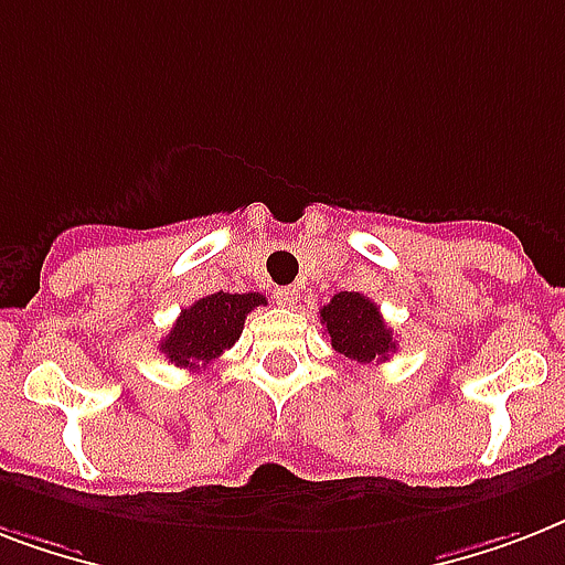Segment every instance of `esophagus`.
I'll return each instance as SVG.
<instances>
[{"instance_id": "34e87169", "label": "esophagus", "mask_w": 565, "mask_h": 565, "mask_svg": "<svg viewBox=\"0 0 565 565\" xmlns=\"http://www.w3.org/2000/svg\"><path fill=\"white\" fill-rule=\"evenodd\" d=\"M299 299H301L299 287H281V290L275 292V301H278V305H284V308H292V305H296Z\"/></svg>"}]
</instances>
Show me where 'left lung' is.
<instances>
[{
	"mask_svg": "<svg viewBox=\"0 0 565 565\" xmlns=\"http://www.w3.org/2000/svg\"><path fill=\"white\" fill-rule=\"evenodd\" d=\"M319 322L326 326L337 352L358 363L386 361L395 352L393 331L386 328L375 301L363 292H337L319 310Z\"/></svg>",
	"mask_w": 565,
	"mask_h": 565,
	"instance_id": "left-lung-1",
	"label": "left lung"
}]
</instances>
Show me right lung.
I'll use <instances>...</instances> for the list:
<instances>
[{"label":"right lung","mask_w":565,"mask_h":565,"mask_svg":"<svg viewBox=\"0 0 565 565\" xmlns=\"http://www.w3.org/2000/svg\"><path fill=\"white\" fill-rule=\"evenodd\" d=\"M260 305H266L260 292H211L181 310L167 340H161V352L184 370L207 366L237 343L243 322Z\"/></svg>","instance_id":"1"}]
</instances>
